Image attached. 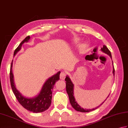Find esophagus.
Instances as JSON below:
<instances>
[{"label": "esophagus", "instance_id": "1", "mask_svg": "<svg viewBox=\"0 0 128 128\" xmlns=\"http://www.w3.org/2000/svg\"><path fill=\"white\" fill-rule=\"evenodd\" d=\"M66 74H67V73L66 71H61V74H60V79L61 80H64L65 78H66Z\"/></svg>", "mask_w": 128, "mask_h": 128}]
</instances>
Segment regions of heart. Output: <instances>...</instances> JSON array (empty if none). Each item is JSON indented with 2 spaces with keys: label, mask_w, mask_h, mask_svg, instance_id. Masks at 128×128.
<instances>
[{
  "label": "heart",
  "mask_w": 128,
  "mask_h": 128,
  "mask_svg": "<svg viewBox=\"0 0 128 128\" xmlns=\"http://www.w3.org/2000/svg\"><path fill=\"white\" fill-rule=\"evenodd\" d=\"M78 41V40H75V42H77Z\"/></svg>",
  "instance_id": "heart-1"
}]
</instances>
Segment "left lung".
I'll return each instance as SVG.
<instances>
[{
	"mask_svg": "<svg viewBox=\"0 0 128 128\" xmlns=\"http://www.w3.org/2000/svg\"><path fill=\"white\" fill-rule=\"evenodd\" d=\"M101 50H102V51L103 52H104L105 54H107L109 55V56L112 58V54H111V52L110 50H109V49L108 48L106 47V46L105 45L103 46V47L102 48V49H101ZM113 64V63H112ZM112 73H113V74H115V70H114V66H113V71H112ZM65 81H66V91L67 92V94H68V98H69V100H70V103H71V105L72 107H73L74 109H75L76 111H78V112H91V111H92V110H94L97 109V108H98V107L100 106V105H102V104L106 100V99L104 102L102 104H100V105L98 106L97 108H94V109H84V108H81V106H80L78 102H76V100L75 98H74V85L73 83L72 82V81L71 80V79L68 76H66V78H65Z\"/></svg>",
	"mask_w": 128,
	"mask_h": 128,
	"instance_id": "1",
	"label": "left lung"
}]
</instances>
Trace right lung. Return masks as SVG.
<instances>
[{"label": "right lung", "instance_id": "right-lung-1", "mask_svg": "<svg viewBox=\"0 0 128 128\" xmlns=\"http://www.w3.org/2000/svg\"><path fill=\"white\" fill-rule=\"evenodd\" d=\"M30 40V36H27L20 43L18 47L14 50V56H15L16 53L20 50L22 46L23 43L28 42ZM12 66H13V61L12 62L10 70V85L13 92L20 104L26 109L36 113L43 112L48 109L51 104L53 88L56 82L60 80V74L61 72H58L56 74L47 80L40 94L37 96L32 98H28L23 96L16 88L14 82L13 74L12 72Z\"/></svg>", "mask_w": 128, "mask_h": 128}]
</instances>
